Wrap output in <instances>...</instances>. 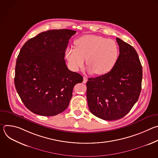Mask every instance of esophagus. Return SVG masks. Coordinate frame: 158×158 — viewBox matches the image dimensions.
Instances as JSON below:
<instances>
[{"instance_id":"obj_1","label":"esophagus","mask_w":158,"mask_h":158,"mask_svg":"<svg viewBox=\"0 0 158 158\" xmlns=\"http://www.w3.org/2000/svg\"><path fill=\"white\" fill-rule=\"evenodd\" d=\"M87 79L85 77H83V83L85 84V83L87 82Z\"/></svg>"}]
</instances>
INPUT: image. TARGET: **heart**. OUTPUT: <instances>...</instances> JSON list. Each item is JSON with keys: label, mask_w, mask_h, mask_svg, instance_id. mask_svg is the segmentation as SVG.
I'll return each instance as SVG.
<instances>
[{"label": "heart", "mask_w": 158, "mask_h": 158, "mask_svg": "<svg viewBox=\"0 0 158 158\" xmlns=\"http://www.w3.org/2000/svg\"><path fill=\"white\" fill-rule=\"evenodd\" d=\"M76 48L68 47L65 57L71 68L77 71L84 65L85 59L88 71L98 76L109 73L119 57V48L116 41L95 35H84L75 42Z\"/></svg>", "instance_id": "obj_1"}]
</instances>
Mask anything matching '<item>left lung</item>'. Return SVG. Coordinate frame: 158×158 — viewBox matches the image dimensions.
<instances>
[{"mask_svg": "<svg viewBox=\"0 0 158 158\" xmlns=\"http://www.w3.org/2000/svg\"><path fill=\"white\" fill-rule=\"evenodd\" d=\"M118 60L106 74L89 78L86 83L89 109L96 117L106 121L123 118L139 97L142 65L134 48L119 38Z\"/></svg>", "mask_w": 158, "mask_h": 158, "instance_id": "left-lung-1", "label": "left lung"}]
</instances>
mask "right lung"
Returning <instances> with one entry per match:
<instances>
[{
  "mask_svg": "<svg viewBox=\"0 0 158 158\" xmlns=\"http://www.w3.org/2000/svg\"><path fill=\"white\" fill-rule=\"evenodd\" d=\"M76 31L50 30L28 40L16 61L14 84L25 106L33 113L53 116L68 107L74 86L82 76L68 69L64 60Z\"/></svg>",
  "mask_w": 158,
  "mask_h": 158,
  "instance_id": "obj_1",
  "label": "right lung"
}]
</instances>
